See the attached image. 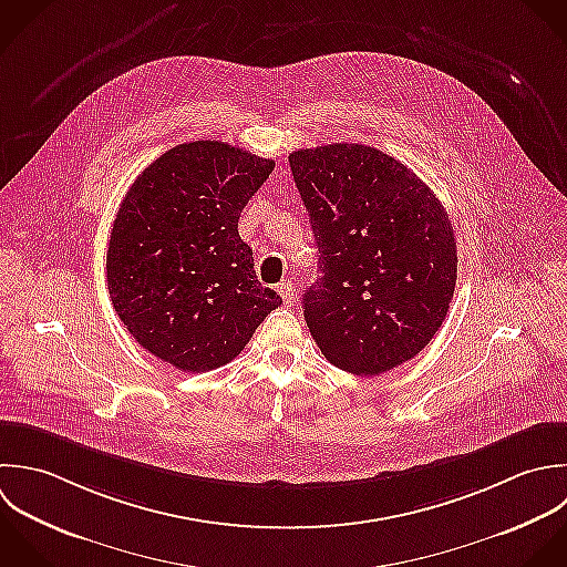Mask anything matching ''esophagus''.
<instances>
[{
	"instance_id": "obj_1",
	"label": "esophagus",
	"mask_w": 567,
	"mask_h": 567,
	"mask_svg": "<svg viewBox=\"0 0 567 567\" xmlns=\"http://www.w3.org/2000/svg\"><path fill=\"white\" fill-rule=\"evenodd\" d=\"M278 293H280L282 302L289 307V305L296 300V287H293V282H291V280H282V282L278 285Z\"/></svg>"
}]
</instances>
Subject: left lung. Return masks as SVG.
<instances>
[{
  "label": "left lung",
  "instance_id": "left-lung-1",
  "mask_svg": "<svg viewBox=\"0 0 567 567\" xmlns=\"http://www.w3.org/2000/svg\"><path fill=\"white\" fill-rule=\"evenodd\" d=\"M318 245L307 327L342 371L380 375L415 358L442 327L457 282L453 225L433 189L360 143L289 154Z\"/></svg>",
  "mask_w": 567,
  "mask_h": 567
}]
</instances>
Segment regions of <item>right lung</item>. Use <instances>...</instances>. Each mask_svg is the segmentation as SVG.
Wrapping results in <instances>:
<instances>
[{"mask_svg": "<svg viewBox=\"0 0 567 567\" xmlns=\"http://www.w3.org/2000/svg\"><path fill=\"white\" fill-rule=\"evenodd\" d=\"M271 158L183 143L127 189L107 247V291L130 336L187 373L231 362L282 298L258 282L238 218Z\"/></svg>", "mask_w": 567, "mask_h": 567, "instance_id": "obj_1", "label": "right lung"}]
</instances>
